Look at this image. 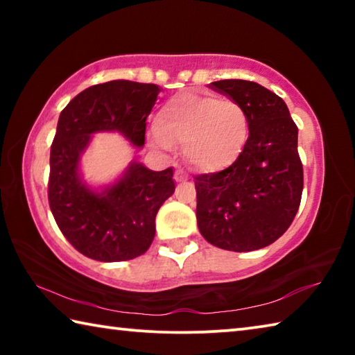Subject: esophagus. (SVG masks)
Segmentation results:
<instances>
[{
    "label": "esophagus",
    "instance_id": "34e87169",
    "mask_svg": "<svg viewBox=\"0 0 355 355\" xmlns=\"http://www.w3.org/2000/svg\"><path fill=\"white\" fill-rule=\"evenodd\" d=\"M186 180H188V177H186V173L183 171L175 172V182L177 183H183V182H186Z\"/></svg>",
    "mask_w": 355,
    "mask_h": 355
}]
</instances>
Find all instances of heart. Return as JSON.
Masks as SVG:
<instances>
[{
  "mask_svg": "<svg viewBox=\"0 0 355 355\" xmlns=\"http://www.w3.org/2000/svg\"><path fill=\"white\" fill-rule=\"evenodd\" d=\"M150 139L163 150L182 146L183 158L192 169L218 173L243 155L249 119L235 100L180 94L159 107Z\"/></svg>",
  "mask_w": 355,
  "mask_h": 355,
  "instance_id": "obj_1",
  "label": "heart"
}]
</instances>
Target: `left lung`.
Masks as SVG:
<instances>
[{"label": "left lung", "instance_id": "8db88e82", "mask_svg": "<svg viewBox=\"0 0 355 355\" xmlns=\"http://www.w3.org/2000/svg\"><path fill=\"white\" fill-rule=\"evenodd\" d=\"M208 87L244 107L249 139L235 164L196 177L197 225L216 248H266L288 230L300 205L297 127L285 101L254 81L222 80Z\"/></svg>", "mask_w": 355, "mask_h": 355}]
</instances>
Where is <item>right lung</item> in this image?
<instances>
[{
    "label": "right lung",
    "mask_w": 355,
    "mask_h": 355,
    "mask_svg": "<svg viewBox=\"0 0 355 355\" xmlns=\"http://www.w3.org/2000/svg\"><path fill=\"white\" fill-rule=\"evenodd\" d=\"M159 92L156 84L107 81L84 89L59 116L48 200L62 235L92 260L125 261L146 254L158 209L175 191L172 167L156 172L131 161L106 184L87 183L81 172L94 135L119 133L133 147H144L146 120Z\"/></svg>",
    "instance_id": "add662e5"
}]
</instances>
